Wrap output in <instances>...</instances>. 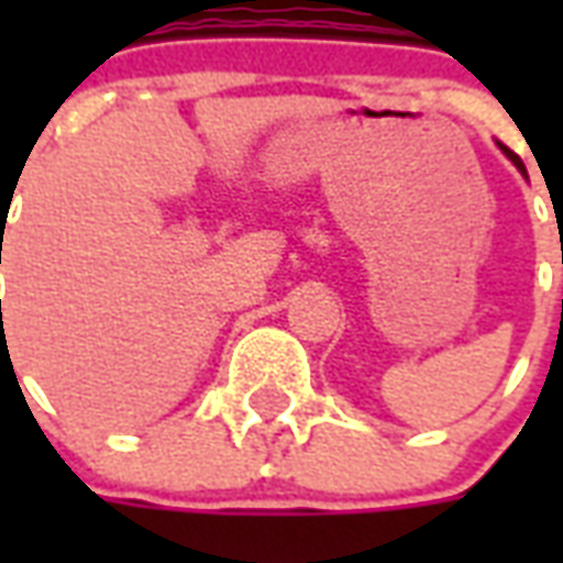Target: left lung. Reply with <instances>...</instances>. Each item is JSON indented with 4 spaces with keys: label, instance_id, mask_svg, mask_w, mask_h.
<instances>
[{
    "label": "left lung",
    "instance_id": "obj_1",
    "mask_svg": "<svg viewBox=\"0 0 563 563\" xmlns=\"http://www.w3.org/2000/svg\"><path fill=\"white\" fill-rule=\"evenodd\" d=\"M497 147L504 150V156H507V159L512 162V165H516V168H519V172L525 174V177H528V172H525V162H521L519 156H516V153H512V150H509V147H504V144H500V141H497Z\"/></svg>",
    "mask_w": 563,
    "mask_h": 563
}]
</instances>
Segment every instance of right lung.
<instances>
[{
  "instance_id": "1",
  "label": "right lung",
  "mask_w": 563,
  "mask_h": 563,
  "mask_svg": "<svg viewBox=\"0 0 563 563\" xmlns=\"http://www.w3.org/2000/svg\"><path fill=\"white\" fill-rule=\"evenodd\" d=\"M0 250H2V244H0ZM0 256H2V253H0ZM0 262H2V258H0Z\"/></svg>"
}]
</instances>
